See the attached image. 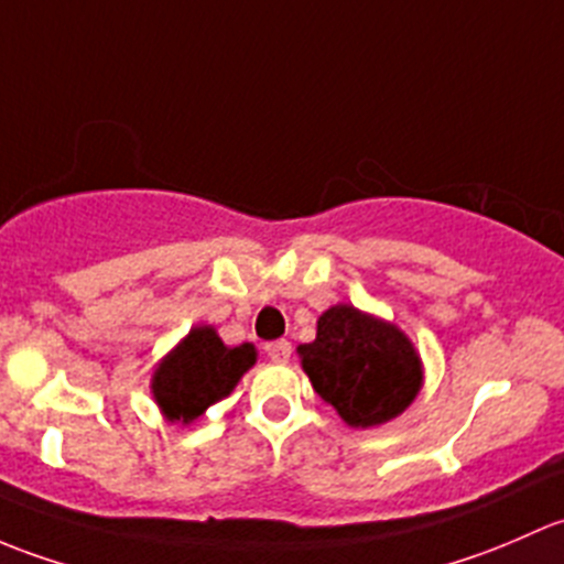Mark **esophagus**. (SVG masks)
Instances as JSON below:
<instances>
[{"instance_id":"esophagus-1","label":"esophagus","mask_w":564,"mask_h":564,"mask_svg":"<svg viewBox=\"0 0 564 564\" xmlns=\"http://www.w3.org/2000/svg\"><path fill=\"white\" fill-rule=\"evenodd\" d=\"M265 356L271 358L274 364H288L290 356H293V345L288 339H276L265 345Z\"/></svg>"}]
</instances>
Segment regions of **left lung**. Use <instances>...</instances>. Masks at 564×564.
Returning a JSON list of instances; mask_svg holds the SVG:
<instances>
[{
    "mask_svg": "<svg viewBox=\"0 0 564 564\" xmlns=\"http://www.w3.org/2000/svg\"><path fill=\"white\" fill-rule=\"evenodd\" d=\"M299 356L317 397L356 429L402 415L423 386L421 358L404 330L350 304L325 310L315 341L299 345Z\"/></svg>",
    "mask_w": 564,
    "mask_h": 564,
    "instance_id": "8db88e82",
    "label": "left lung"
}]
</instances>
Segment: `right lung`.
I'll use <instances>...</instances> for the list:
<instances>
[{
  "label": "right lung",
  "instance_id": "obj_1",
  "mask_svg": "<svg viewBox=\"0 0 564 564\" xmlns=\"http://www.w3.org/2000/svg\"><path fill=\"white\" fill-rule=\"evenodd\" d=\"M254 361V345L243 341L239 347H228L212 325H195L156 364L152 377L154 402L171 423H193L214 402L228 397Z\"/></svg>",
  "mask_w": 564,
  "mask_h": 564
}]
</instances>
